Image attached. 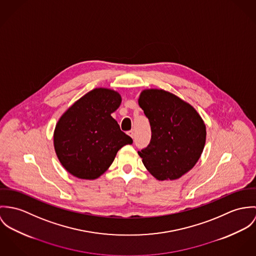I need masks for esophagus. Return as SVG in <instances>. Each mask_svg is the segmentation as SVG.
Masks as SVG:
<instances>
[{
    "mask_svg": "<svg viewBox=\"0 0 256 256\" xmlns=\"http://www.w3.org/2000/svg\"><path fill=\"white\" fill-rule=\"evenodd\" d=\"M128 134L132 138H134V130H130V132H128Z\"/></svg>",
    "mask_w": 256,
    "mask_h": 256,
    "instance_id": "obj_1",
    "label": "esophagus"
}]
</instances>
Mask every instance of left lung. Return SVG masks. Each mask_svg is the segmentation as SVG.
Wrapping results in <instances>:
<instances>
[{"label":"left lung","instance_id":"8db88e82","mask_svg":"<svg viewBox=\"0 0 256 256\" xmlns=\"http://www.w3.org/2000/svg\"><path fill=\"white\" fill-rule=\"evenodd\" d=\"M138 105L149 120L151 140L138 155L158 180H174L198 163L206 142V126L190 103L164 89L142 90Z\"/></svg>","mask_w":256,"mask_h":256}]
</instances>
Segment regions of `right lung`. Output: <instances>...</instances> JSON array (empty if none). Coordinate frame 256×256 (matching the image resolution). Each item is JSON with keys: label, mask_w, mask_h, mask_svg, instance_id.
Segmentation results:
<instances>
[{"label": "right lung", "mask_w": 256, "mask_h": 256, "mask_svg": "<svg viewBox=\"0 0 256 256\" xmlns=\"http://www.w3.org/2000/svg\"><path fill=\"white\" fill-rule=\"evenodd\" d=\"M120 93L98 87L76 101L58 120L54 148L62 166L74 176L95 180L112 165L118 151L132 140L111 116Z\"/></svg>", "instance_id": "1"}]
</instances>
